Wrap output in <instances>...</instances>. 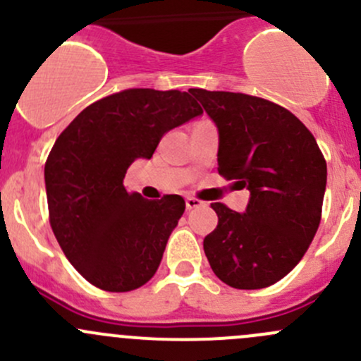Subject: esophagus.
Masks as SVG:
<instances>
[{
  "label": "esophagus",
  "instance_id": "34e87169",
  "mask_svg": "<svg viewBox=\"0 0 361 361\" xmlns=\"http://www.w3.org/2000/svg\"><path fill=\"white\" fill-rule=\"evenodd\" d=\"M185 206H187V209L190 211V209H195V207L202 206V201H199V199L195 197H187L185 199Z\"/></svg>",
  "mask_w": 361,
  "mask_h": 361
}]
</instances>
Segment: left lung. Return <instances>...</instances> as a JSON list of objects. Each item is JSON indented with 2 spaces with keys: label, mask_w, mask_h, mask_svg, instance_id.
<instances>
[{
  "label": "left lung",
  "mask_w": 361,
  "mask_h": 361,
  "mask_svg": "<svg viewBox=\"0 0 361 361\" xmlns=\"http://www.w3.org/2000/svg\"><path fill=\"white\" fill-rule=\"evenodd\" d=\"M216 123L218 173L250 190L245 213L221 202L204 238L214 274L238 290L285 278L300 262L322 220L326 160L311 130L286 108L241 92L192 89Z\"/></svg>",
  "instance_id": "left-lung-1"
}]
</instances>
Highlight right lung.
I'll list each match as a JSON object with an SVG mask.
<instances>
[{
  "label": "right lung",
  "instance_id": "right-lung-1",
  "mask_svg": "<svg viewBox=\"0 0 361 361\" xmlns=\"http://www.w3.org/2000/svg\"><path fill=\"white\" fill-rule=\"evenodd\" d=\"M201 113L188 92L127 89L87 106L56 140L45 162L50 227L90 285L130 292L154 278L185 201H148L127 192L123 178L164 134Z\"/></svg>",
  "mask_w": 361,
  "mask_h": 361
}]
</instances>
